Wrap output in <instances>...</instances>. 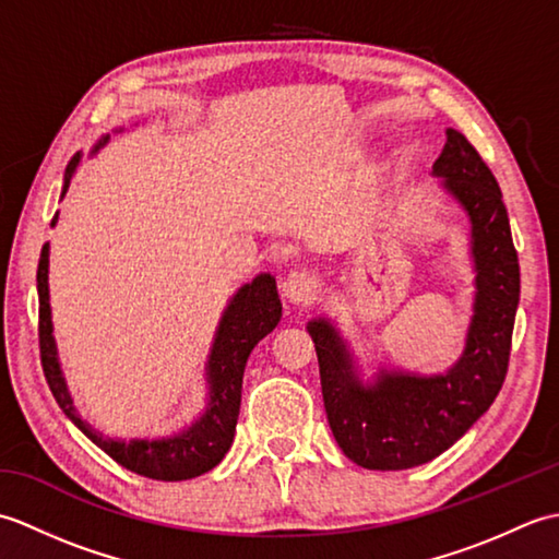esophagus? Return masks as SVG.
<instances>
[{"label":"esophagus","instance_id":"34e87169","mask_svg":"<svg viewBox=\"0 0 559 559\" xmlns=\"http://www.w3.org/2000/svg\"><path fill=\"white\" fill-rule=\"evenodd\" d=\"M319 293V278L310 271H293L283 281V295L295 305H312Z\"/></svg>","mask_w":559,"mask_h":559}]
</instances>
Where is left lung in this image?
<instances>
[{
	"instance_id": "8db88e82",
	"label": "left lung",
	"mask_w": 559,
	"mask_h": 559,
	"mask_svg": "<svg viewBox=\"0 0 559 559\" xmlns=\"http://www.w3.org/2000/svg\"><path fill=\"white\" fill-rule=\"evenodd\" d=\"M471 221L476 300L466 348L444 374L382 370L362 384L348 343L329 319H312L329 427L350 461L370 471H403L437 459L492 406L507 377L519 307V257L500 185L456 129L432 165Z\"/></svg>"
}]
</instances>
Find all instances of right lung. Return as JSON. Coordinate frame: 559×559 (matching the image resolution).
<instances>
[{
    "mask_svg": "<svg viewBox=\"0 0 559 559\" xmlns=\"http://www.w3.org/2000/svg\"><path fill=\"white\" fill-rule=\"evenodd\" d=\"M110 136H103L93 153L108 144ZM81 156L76 153L64 173L62 197L67 194L71 177L79 165ZM57 223V213L52 218V228ZM47 266H50V242L40 249L38 261V298H40V362L47 384L59 408L67 413V418L86 435L93 444L100 447L105 454L115 459L127 471H134L139 476L153 480H189L201 473L218 466L223 456L228 454L235 437L237 415H240L242 401V374L249 353L257 343L271 334L281 322V298L276 290V278L271 273H259L252 283L237 290L218 322L216 338H213L211 355L206 362V384H209V403L199 420L192 423L180 435L160 437V439H110L96 427L88 425L74 408V401L69 396L62 367H59L57 346L52 336V314H50V286H47Z\"/></svg>",
    "mask_w": 559,
    "mask_h": 559,
    "instance_id": "1",
    "label": "right lung"
}]
</instances>
